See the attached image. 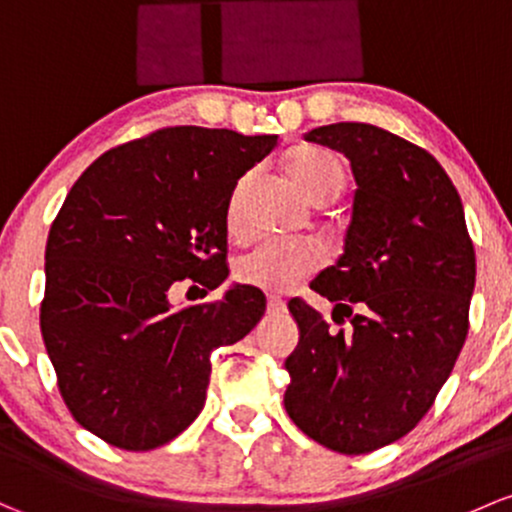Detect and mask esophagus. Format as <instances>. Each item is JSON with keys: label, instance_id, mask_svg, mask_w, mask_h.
I'll return each instance as SVG.
<instances>
[{"label": "esophagus", "instance_id": "1", "mask_svg": "<svg viewBox=\"0 0 512 512\" xmlns=\"http://www.w3.org/2000/svg\"><path fill=\"white\" fill-rule=\"evenodd\" d=\"M284 309H287V304H284V301L279 297L267 299V311H270V314H282Z\"/></svg>", "mask_w": 512, "mask_h": 512}]
</instances>
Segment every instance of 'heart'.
Returning a JSON list of instances; mask_svg holds the SVG:
<instances>
[{"mask_svg":"<svg viewBox=\"0 0 512 512\" xmlns=\"http://www.w3.org/2000/svg\"><path fill=\"white\" fill-rule=\"evenodd\" d=\"M287 171L292 181L309 198L311 203H319L324 198H338V193L346 186V171L341 159L326 149L301 147L287 157ZM228 225L230 230H238V193L230 196L228 203ZM319 252L304 242H282L267 240L252 247L250 252L238 260L240 282L250 287L265 289V292H289L319 270Z\"/></svg>","mask_w":512,"mask_h":512,"instance_id":"1","label":"heart"}]
</instances>
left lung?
I'll list each match as a JSON object with an SVG mask.
<instances>
[{"label": "left lung", "instance_id": "8db88e82", "mask_svg": "<svg viewBox=\"0 0 512 512\" xmlns=\"http://www.w3.org/2000/svg\"><path fill=\"white\" fill-rule=\"evenodd\" d=\"M304 139L346 154L358 186L343 255L311 282L353 331H328L319 311L289 301L299 343L284 360V407L326 449L368 454L412 432L454 370L476 252L459 193L422 147L365 122Z\"/></svg>", "mask_w": 512, "mask_h": 512}]
</instances>
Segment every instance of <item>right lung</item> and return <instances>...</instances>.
<instances>
[{
  "label": "right lung",
  "instance_id": "right-lung-1",
  "mask_svg": "<svg viewBox=\"0 0 512 512\" xmlns=\"http://www.w3.org/2000/svg\"><path fill=\"white\" fill-rule=\"evenodd\" d=\"M277 134L166 127L95 159L46 242L41 336L80 427L127 451L166 444L198 417L211 353L245 338L265 294L233 284L174 309L169 289L228 279V203Z\"/></svg>",
  "mask_w": 512,
  "mask_h": 512
}]
</instances>
